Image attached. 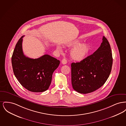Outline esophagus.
Segmentation results:
<instances>
[{"instance_id": "1", "label": "esophagus", "mask_w": 126, "mask_h": 126, "mask_svg": "<svg viewBox=\"0 0 126 126\" xmlns=\"http://www.w3.org/2000/svg\"><path fill=\"white\" fill-rule=\"evenodd\" d=\"M61 63L63 65H65L67 63V60H66V59H63L61 61Z\"/></svg>"}]
</instances>
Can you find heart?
<instances>
[{
  "instance_id": "1",
  "label": "heart",
  "mask_w": 126,
  "mask_h": 126,
  "mask_svg": "<svg viewBox=\"0 0 126 126\" xmlns=\"http://www.w3.org/2000/svg\"><path fill=\"white\" fill-rule=\"evenodd\" d=\"M81 42L76 40L67 44L69 48H73L70 51V56L73 60L76 61H81L84 60L89 53L91 49L90 46L87 43H80ZM58 48L60 49V47Z\"/></svg>"
}]
</instances>
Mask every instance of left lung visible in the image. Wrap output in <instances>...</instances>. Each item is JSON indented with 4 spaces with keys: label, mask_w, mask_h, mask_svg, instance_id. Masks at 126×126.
<instances>
[{
    "label": "left lung",
    "mask_w": 126,
    "mask_h": 126,
    "mask_svg": "<svg viewBox=\"0 0 126 126\" xmlns=\"http://www.w3.org/2000/svg\"><path fill=\"white\" fill-rule=\"evenodd\" d=\"M112 52L107 39L103 36L101 46L80 62L71 64L73 89L86 94L97 90L106 82L111 70Z\"/></svg>",
    "instance_id": "left-lung-1"
}]
</instances>
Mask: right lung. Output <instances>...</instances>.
<instances>
[{
    "label": "right lung",
    "mask_w": 126,
    "mask_h": 126,
    "mask_svg": "<svg viewBox=\"0 0 126 126\" xmlns=\"http://www.w3.org/2000/svg\"><path fill=\"white\" fill-rule=\"evenodd\" d=\"M23 36L19 40L12 56L14 75L20 84L32 92H42L48 90L52 74L60 61L45 54L33 59L26 57L22 49Z\"/></svg>",
    "instance_id": "add662e5"
}]
</instances>
